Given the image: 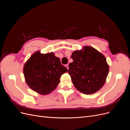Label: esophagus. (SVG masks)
Instances as JSON below:
<instances>
[{"label": "esophagus", "mask_w": 130, "mask_h": 130, "mask_svg": "<svg viewBox=\"0 0 130 130\" xmlns=\"http://www.w3.org/2000/svg\"><path fill=\"white\" fill-rule=\"evenodd\" d=\"M65 66H66V67L68 69H69V64H66V65H65Z\"/></svg>", "instance_id": "1"}]
</instances>
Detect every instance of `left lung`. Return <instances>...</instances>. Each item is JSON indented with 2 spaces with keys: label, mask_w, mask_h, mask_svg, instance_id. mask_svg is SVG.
<instances>
[{
  "label": "left lung",
  "mask_w": 130,
  "mask_h": 130,
  "mask_svg": "<svg viewBox=\"0 0 130 130\" xmlns=\"http://www.w3.org/2000/svg\"><path fill=\"white\" fill-rule=\"evenodd\" d=\"M75 51L69 64L68 74L73 84L80 92L91 94L100 89L105 83L109 66L105 57L91 46Z\"/></svg>",
  "instance_id": "1"
}]
</instances>
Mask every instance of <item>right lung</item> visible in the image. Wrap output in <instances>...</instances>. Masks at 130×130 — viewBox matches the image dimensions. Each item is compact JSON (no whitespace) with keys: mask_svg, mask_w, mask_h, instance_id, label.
<instances>
[{"mask_svg":"<svg viewBox=\"0 0 130 130\" xmlns=\"http://www.w3.org/2000/svg\"><path fill=\"white\" fill-rule=\"evenodd\" d=\"M67 71L53 53L42 54L38 52L30 57L23 69L27 85L42 95L55 89L62 75Z\"/></svg>","mask_w":130,"mask_h":130,"instance_id":"add662e5","label":"right lung"}]
</instances>
